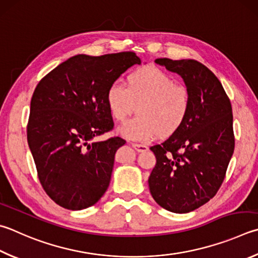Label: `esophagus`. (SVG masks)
I'll list each match as a JSON object with an SVG mask.
<instances>
[{
    "label": "esophagus",
    "mask_w": 258,
    "mask_h": 258,
    "mask_svg": "<svg viewBox=\"0 0 258 258\" xmlns=\"http://www.w3.org/2000/svg\"><path fill=\"white\" fill-rule=\"evenodd\" d=\"M132 147L137 150L138 152H144L148 150V147L144 144H138V143H132Z\"/></svg>",
    "instance_id": "34e87169"
}]
</instances>
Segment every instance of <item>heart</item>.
<instances>
[{
    "mask_svg": "<svg viewBox=\"0 0 258 258\" xmlns=\"http://www.w3.org/2000/svg\"><path fill=\"white\" fill-rule=\"evenodd\" d=\"M106 104L116 121H124L135 110L138 116L121 126L119 133L135 141L175 134L188 116L190 96L170 74L153 65L134 70L126 79L109 84Z\"/></svg>",
    "mask_w": 258,
    "mask_h": 258,
    "instance_id": "b5f03b06",
    "label": "heart"
}]
</instances>
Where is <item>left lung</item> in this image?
<instances>
[{
  "label": "left lung",
  "instance_id": "1",
  "mask_svg": "<svg viewBox=\"0 0 258 258\" xmlns=\"http://www.w3.org/2000/svg\"><path fill=\"white\" fill-rule=\"evenodd\" d=\"M179 74L190 96L184 125L150 150L157 159L149 177L154 201L174 213H188L217 194L235 150L232 108L221 82L195 59L157 58Z\"/></svg>",
  "mask_w": 258,
  "mask_h": 258
}]
</instances>
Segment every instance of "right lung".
Segmentation results:
<instances>
[{
	"instance_id": "right-lung-1",
	"label": "right lung",
	"mask_w": 258,
	"mask_h": 258,
	"mask_svg": "<svg viewBox=\"0 0 258 258\" xmlns=\"http://www.w3.org/2000/svg\"><path fill=\"white\" fill-rule=\"evenodd\" d=\"M141 64L133 51L70 57L34 91L27 139L41 186L56 204L77 211L105 194L115 153L125 140L92 142L113 130L106 91L126 70Z\"/></svg>"
}]
</instances>
